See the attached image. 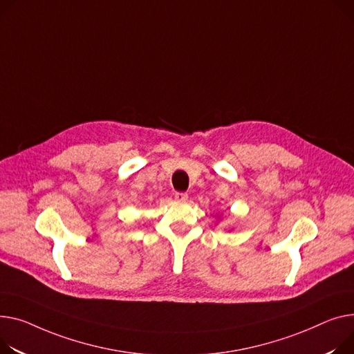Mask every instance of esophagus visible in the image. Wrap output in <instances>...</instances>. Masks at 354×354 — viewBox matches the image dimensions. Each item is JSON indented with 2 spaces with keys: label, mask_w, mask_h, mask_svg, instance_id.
<instances>
[{
  "label": "esophagus",
  "mask_w": 354,
  "mask_h": 354,
  "mask_svg": "<svg viewBox=\"0 0 354 354\" xmlns=\"http://www.w3.org/2000/svg\"><path fill=\"white\" fill-rule=\"evenodd\" d=\"M175 199H176V201H179V202H186V201H187V194L176 192V194H175Z\"/></svg>",
  "instance_id": "34e87169"
}]
</instances>
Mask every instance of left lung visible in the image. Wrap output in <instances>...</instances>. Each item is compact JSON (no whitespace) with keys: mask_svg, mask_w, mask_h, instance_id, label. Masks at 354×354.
Returning a JSON list of instances; mask_svg holds the SVG:
<instances>
[{"mask_svg":"<svg viewBox=\"0 0 354 354\" xmlns=\"http://www.w3.org/2000/svg\"><path fill=\"white\" fill-rule=\"evenodd\" d=\"M218 218H219V216H218Z\"/></svg>","mask_w":354,"mask_h":354,"instance_id":"8db88e82","label":"left lung"}]
</instances>
